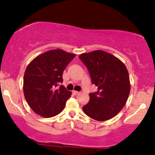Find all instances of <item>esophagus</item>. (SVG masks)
Masks as SVG:
<instances>
[{"mask_svg":"<svg viewBox=\"0 0 155 155\" xmlns=\"http://www.w3.org/2000/svg\"><path fill=\"white\" fill-rule=\"evenodd\" d=\"M72 93L74 94V95H78V94H79V91H72Z\"/></svg>","mask_w":155,"mask_h":155,"instance_id":"obj_1","label":"esophagus"}]
</instances>
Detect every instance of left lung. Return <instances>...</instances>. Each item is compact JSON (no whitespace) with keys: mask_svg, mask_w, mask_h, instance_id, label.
<instances>
[{"mask_svg":"<svg viewBox=\"0 0 155 155\" xmlns=\"http://www.w3.org/2000/svg\"><path fill=\"white\" fill-rule=\"evenodd\" d=\"M79 58L87 68L92 84L97 86V91L89 94V103L83 107L84 113L98 121L114 117L124 108L130 92L126 66L114 55L101 50L84 53Z\"/></svg>","mask_w":155,"mask_h":155,"instance_id":"obj_1","label":"left lung"}]
</instances>
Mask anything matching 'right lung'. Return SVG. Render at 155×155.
<instances>
[{
  "label": "right lung",
  "mask_w": 155,
  "mask_h": 155,
  "mask_svg": "<svg viewBox=\"0 0 155 155\" xmlns=\"http://www.w3.org/2000/svg\"><path fill=\"white\" fill-rule=\"evenodd\" d=\"M75 54L61 49L48 51L28 65L24 77L26 102L44 117L57 115L64 109L71 91L63 85V72Z\"/></svg>",
  "instance_id": "right-lung-1"
}]
</instances>
